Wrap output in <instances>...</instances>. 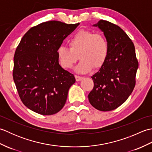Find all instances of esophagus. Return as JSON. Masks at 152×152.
<instances>
[{
	"label": "esophagus",
	"instance_id": "obj_1",
	"mask_svg": "<svg viewBox=\"0 0 152 152\" xmlns=\"http://www.w3.org/2000/svg\"><path fill=\"white\" fill-rule=\"evenodd\" d=\"M75 78H76V80L77 82H79V81H80V80H82L83 79V77L75 75Z\"/></svg>",
	"mask_w": 152,
	"mask_h": 152
}]
</instances>
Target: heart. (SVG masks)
<instances>
[{
    "label": "heart",
    "instance_id": "obj_1",
    "mask_svg": "<svg viewBox=\"0 0 152 152\" xmlns=\"http://www.w3.org/2000/svg\"><path fill=\"white\" fill-rule=\"evenodd\" d=\"M69 48L59 46L57 56L63 69H72L81 60L76 70L87 73L93 68L99 69L104 65L109 54V44L104 34L88 30H80L69 41Z\"/></svg>",
    "mask_w": 152,
    "mask_h": 152
}]
</instances>
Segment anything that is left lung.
Returning a JSON list of instances; mask_svg holds the SVG:
<instances>
[{
	"mask_svg": "<svg viewBox=\"0 0 152 152\" xmlns=\"http://www.w3.org/2000/svg\"><path fill=\"white\" fill-rule=\"evenodd\" d=\"M93 26L104 33L109 54L104 65L91 76L94 87L88 99L98 110L111 111L125 102L133 92L138 62L133 42L119 26L103 19Z\"/></svg>",
	"mask_w": 152,
	"mask_h": 152,
	"instance_id": "left-lung-1",
	"label": "left lung"
}]
</instances>
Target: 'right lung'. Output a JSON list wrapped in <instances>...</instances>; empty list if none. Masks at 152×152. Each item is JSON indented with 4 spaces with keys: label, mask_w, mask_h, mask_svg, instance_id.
Masks as SVG:
<instances>
[{
    "label": "right lung",
    "mask_w": 152,
    "mask_h": 152,
    "mask_svg": "<svg viewBox=\"0 0 152 152\" xmlns=\"http://www.w3.org/2000/svg\"><path fill=\"white\" fill-rule=\"evenodd\" d=\"M79 24L43 22L31 28L16 48L13 78L22 102L33 112L53 115L64 106L76 80L59 65L57 50Z\"/></svg>",
    "instance_id": "obj_1"
}]
</instances>
